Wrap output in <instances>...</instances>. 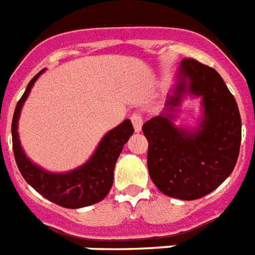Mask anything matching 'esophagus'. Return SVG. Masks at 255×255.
<instances>
[{
    "mask_svg": "<svg viewBox=\"0 0 255 255\" xmlns=\"http://www.w3.org/2000/svg\"><path fill=\"white\" fill-rule=\"evenodd\" d=\"M131 121L132 124H133V128L136 132H140L141 131V127H142V115L140 113H133L131 117Z\"/></svg>",
    "mask_w": 255,
    "mask_h": 255,
    "instance_id": "esophagus-1",
    "label": "esophagus"
}]
</instances>
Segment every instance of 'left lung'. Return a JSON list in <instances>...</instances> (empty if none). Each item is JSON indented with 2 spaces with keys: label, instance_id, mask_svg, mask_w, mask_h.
<instances>
[{
  "label": "left lung",
  "instance_id": "8db88e82",
  "mask_svg": "<svg viewBox=\"0 0 255 255\" xmlns=\"http://www.w3.org/2000/svg\"><path fill=\"white\" fill-rule=\"evenodd\" d=\"M187 93L203 100V121L193 131L172 122ZM142 132L149 142L151 181L162 193L179 200H197L217 189L231 175L240 153L236 100L214 68L192 58L181 61L166 109L144 123Z\"/></svg>",
  "mask_w": 255,
  "mask_h": 255
}]
</instances>
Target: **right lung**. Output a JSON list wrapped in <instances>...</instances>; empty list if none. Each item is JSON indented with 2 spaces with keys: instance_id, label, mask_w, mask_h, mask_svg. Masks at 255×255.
<instances>
[{
  "instance_id": "1",
  "label": "right lung",
  "mask_w": 255,
  "mask_h": 255,
  "mask_svg": "<svg viewBox=\"0 0 255 255\" xmlns=\"http://www.w3.org/2000/svg\"><path fill=\"white\" fill-rule=\"evenodd\" d=\"M41 70L28 83L25 92L16 104L11 123L12 150L24 180L46 200L66 209H79L95 205L108 196L114 181V167L124 144L133 133V126L126 119L118 127L105 134L97 149L80 167L65 174H53L29 160L23 150L18 134V121L23 104L28 97L31 88L44 72Z\"/></svg>"
}]
</instances>
